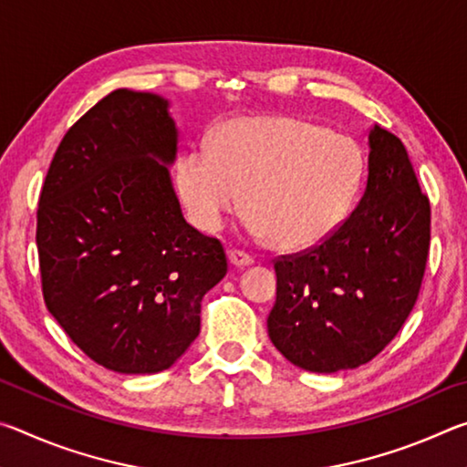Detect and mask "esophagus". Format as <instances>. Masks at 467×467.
I'll use <instances>...</instances> for the list:
<instances>
[{
	"label": "esophagus",
	"instance_id": "34e87169",
	"mask_svg": "<svg viewBox=\"0 0 467 467\" xmlns=\"http://www.w3.org/2000/svg\"><path fill=\"white\" fill-rule=\"evenodd\" d=\"M228 259H231V264L234 267H247V265L255 264V259H253V255H249V253H244V251H239V249L228 251Z\"/></svg>",
	"mask_w": 467,
	"mask_h": 467
}]
</instances>
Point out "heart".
Here are the masks:
<instances>
[{"mask_svg": "<svg viewBox=\"0 0 467 467\" xmlns=\"http://www.w3.org/2000/svg\"><path fill=\"white\" fill-rule=\"evenodd\" d=\"M360 177L352 140L295 117L226 121L210 148L189 150L177 169L181 197L202 231H218L244 193L249 231L280 251L309 249L334 234Z\"/></svg>", "mask_w": 467, "mask_h": 467, "instance_id": "heart-1", "label": "heart"}]
</instances>
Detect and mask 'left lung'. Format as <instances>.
<instances>
[{"instance_id":"1","label":"left lung","mask_w":467,"mask_h":467,"mask_svg":"<svg viewBox=\"0 0 467 467\" xmlns=\"http://www.w3.org/2000/svg\"><path fill=\"white\" fill-rule=\"evenodd\" d=\"M429 241L431 203L406 148L373 125L367 187L352 214L317 247L274 264L275 350L311 373L373 360L412 311Z\"/></svg>"}]
</instances>
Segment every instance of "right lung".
<instances>
[{"label": "right lung", "instance_id": "1", "mask_svg": "<svg viewBox=\"0 0 467 467\" xmlns=\"http://www.w3.org/2000/svg\"><path fill=\"white\" fill-rule=\"evenodd\" d=\"M169 107L152 92L107 94L63 136L38 200L47 309L86 357L123 375L175 365L228 270L220 241L181 212Z\"/></svg>", "mask_w": 467, "mask_h": 467}]
</instances>
